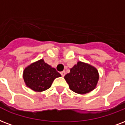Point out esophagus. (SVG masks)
Instances as JSON below:
<instances>
[{
	"instance_id": "34e87169",
	"label": "esophagus",
	"mask_w": 125,
	"mask_h": 125,
	"mask_svg": "<svg viewBox=\"0 0 125 125\" xmlns=\"http://www.w3.org/2000/svg\"><path fill=\"white\" fill-rule=\"evenodd\" d=\"M60 74L62 75V77H64L65 75V72L64 71H62V72H60Z\"/></svg>"
}]
</instances>
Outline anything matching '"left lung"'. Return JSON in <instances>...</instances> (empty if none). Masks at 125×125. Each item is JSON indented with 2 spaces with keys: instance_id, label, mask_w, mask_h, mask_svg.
<instances>
[{
  "instance_id": "8db88e82",
  "label": "left lung",
  "mask_w": 125,
  "mask_h": 125,
  "mask_svg": "<svg viewBox=\"0 0 125 125\" xmlns=\"http://www.w3.org/2000/svg\"><path fill=\"white\" fill-rule=\"evenodd\" d=\"M64 78L72 91L78 94H86L96 87L99 79L98 71L90 65L79 62Z\"/></svg>"
}]
</instances>
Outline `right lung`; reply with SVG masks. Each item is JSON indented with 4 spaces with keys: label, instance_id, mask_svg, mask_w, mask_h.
I'll use <instances>...</instances> for the list:
<instances>
[{
    "label": "right lung",
    "instance_id": "add662e5",
    "mask_svg": "<svg viewBox=\"0 0 125 125\" xmlns=\"http://www.w3.org/2000/svg\"><path fill=\"white\" fill-rule=\"evenodd\" d=\"M61 77L56 69L41 60L27 67L23 71V79L26 85L36 92H42L50 88L54 80Z\"/></svg>",
    "mask_w": 125,
    "mask_h": 125
}]
</instances>
